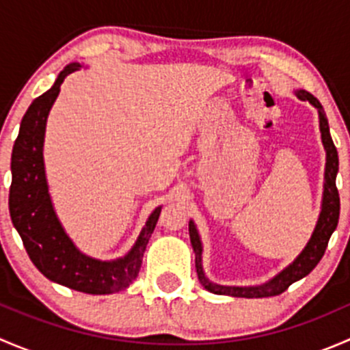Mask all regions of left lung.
Wrapping results in <instances>:
<instances>
[{
    "instance_id": "1",
    "label": "left lung",
    "mask_w": 350,
    "mask_h": 350,
    "mask_svg": "<svg viewBox=\"0 0 350 350\" xmlns=\"http://www.w3.org/2000/svg\"><path fill=\"white\" fill-rule=\"evenodd\" d=\"M296 96L301 101H308L312 107L317 108L320 120V133H322V144L325 149V176H323V195H322V210H320L319 220H317L315 230H313L312 237L305 249L296 256V259L291 264L284 267L281 273L271 278L264 284L259 286H224L217 284L206 278L203 271V243H201L200 234L195 221L189 220V239H191L193 250H195V262H196V273L200 283L204 286L210 293L215 295H225V296H235V298H267V296H276L288 289L296 281L303 280L308 276L320 259L323 257L327 249V243L330 241L332 234L337 228L338 224V213H340V198H338L337 186H335V178L338 172V154L334 146V140L330 137V129H328V120L323 111V107L320 101L317 100L313 94L308 91L298 90L295 91Z\"/></svg>"
}]
</instances>
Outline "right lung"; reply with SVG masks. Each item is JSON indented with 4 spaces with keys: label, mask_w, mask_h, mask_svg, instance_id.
<instances>
[{
    "label": "right lung",
    "mask_w": 350,
    "mask_h": 350,
    "mask_svg": "<svg viewBox=\"0 0 350 350\" xmlns=\"http://www.w3.org/2000/svg\"><path fill=\"white\" fill-rule=\"evenodd\" d=\"M81 67L77 62L66 66L54 86L33 100L25 113L12 154L10 215L28 257L47 280L88 295H111L129 288L139 276L144 252L162 206L150 213L132 249L118 259L100 260L86 256L66 234L49 193L44 140L49 113L57 100L61 84Z\"/></svg>",
    "instance_id": "1"
}]
</instances>
